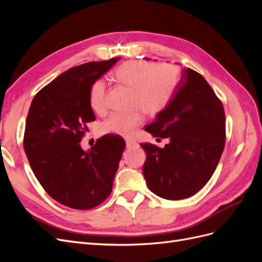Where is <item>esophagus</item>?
Here are the masks:
<instances>
[{"instance_id": "1", "label": "esophagus", "mask_w": 262, "mask_h": 262, "mask_svg": "<svg viewBox=\"0 0 262 262\" xmlns=\"http://www.w3.org/2000/svg\"><path fill=\"white\" fill-rule=\"evenodd\" d=\"M125 144H126V148H133V147H137L138 143L136 141H132V140H126L125 141Z\"/></svg>"}]
</instances>
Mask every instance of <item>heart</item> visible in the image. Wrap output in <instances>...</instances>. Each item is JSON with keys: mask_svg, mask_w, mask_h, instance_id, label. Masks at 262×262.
Instances as JSON below:
<instances>
[{"mask_svg": "<svg viewBox=\"0 0 262 262\" xmlns=\"http://www.w3.org/2000/svg\"><path fill=\"white\" fill-rule=\"evenodd\" d=\"M115 80L132 91L131 107L142 110L148 117H156L168 105L178 82L177 69L168 64H154L144 61H128L119 67ZM106 83L97 80L92 85L90 104L95 113L100 114L106 108ZM143 122V116L138 110L129 114H113L101 124L102 133L131 136Z\"/></svg>", "mask_w": 262, "mask_h": 262, "instance_id": "heart-1", "label": "heart"}]
</instances>
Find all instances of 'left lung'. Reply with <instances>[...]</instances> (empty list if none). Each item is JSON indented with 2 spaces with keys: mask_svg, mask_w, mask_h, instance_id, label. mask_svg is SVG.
I'll list each match as a JSON object with an SVG mask.
<instances>
[{
  "mask_svg": "<svg viewBox=\"0 0 262 262\" xmlns=\"http://www.w3.org/2000/svg\"><path fill=\"white\" fill-rule=\"evenodd\" d=\"M145 130L169 140L163 148L141 144L148 189L167 200L186 199L210 180L223 153V104L201 74L184 69L168 105Z\"/></svg>",
  "mask_w": 262,
  "mask_h": 262,
  "instance_id": "1",
  "label": "left lung"
}]
</instances>
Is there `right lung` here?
I'll list each match as a JSON object with an SVG mask.
<instances>
[{
    "label": "right lung",
    "mask_w": 262,
    "mask_h": 262,
    "mask_svg": "<svg viewBox=\"0 0 262 262\" xmlns=\"http://www.w3.org/2000/svg\"><path fill=\"white\" fill-rule=\"evenodd\" d=\"M119 59L71 68L31 101L24 149L47 193L66 207L90 210L112 193L124 140L106 134L89 152L82 148L81 140L86 123L95 121L90 104L92 85Z\"/></svg>",
    "instance_id": "add662e5"
}]
</instances>
